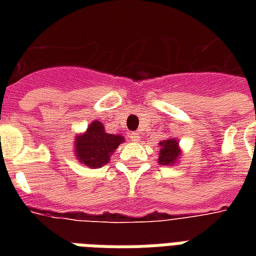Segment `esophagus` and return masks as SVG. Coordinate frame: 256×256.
Here are the masks:
<instances>
[{
	"label": "esophagus",
	"instance_id": "obj_1",
	"mask_svg": "<svg viewBox=\"0 0 256 256\" xmlns=\"http://www.w3.org/2000/svg\"><path fill=\"white\" fill-rule=\"evenodd\" d=\"M130 140H134V142H138V140H140V132H130Z\"/></svg>",
	"mask_w": 256,
	"mask_h": 256
}]
</instances>
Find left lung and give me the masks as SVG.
Returning <instances> with one entry per match:
<instances>
[{"label": "left lung", "mask_w": 256, "mask_h": 256, "mask_svg": "<svg viewBox=\"0 0 256 256\" xmlns=\"http://www.w3.org/2000/svg\"><path fill=\"white\" fill-rule=\"evenodd\" d=\"M160 164H172L179 156L178 140H166L160 142Z\"/></svg>", "instance_id": "left-lung-1"}]
</instances>
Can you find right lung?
<instances>
[{"label": "right lung", "mask_w": 256, "mask_h": 256, "mask_svg": "<svg viewBox=\"0 0 256 256\" xmlns=\"http://www.w3.org/2000/svg\"><path fill=\"white\" fill-rule=\"evenodd\" d=\"M124 142V136L108 134L104 124L94 120L84 136H77L76 154L82 164L92 168H98L108 162L112 152Z\"/></svg>", "instance_id": "add662e5"}]
</instances>
